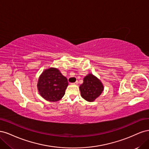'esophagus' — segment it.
Instances as JSON below:
<instances>
[{
    "instance_id": "1",
    "label": "esophagus",
    "mask_w": 149,
    "mask_h": 149,
    "mask_svg": "<svg viewBox=\"0 0 149 149\" xmlns=\"http://www.w3.org/2000/svg\"><path fill=\"white\" fill-rule=\"evenodd\" d=\"M78 84V81H76L75 82V83H71V84Z\"/></svg>"
}]
</instances>
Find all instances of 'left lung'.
<instances>
[{
	"label": "left lung",
	"mask_w": 149,
	"mask_h": 149,
	"mask_svg": "<svg viewBox=\"0 0 149 149\" xmlns=\"http://www.w3.org/2000/svg\"><path fill=\"white\" fill-rule=\"evenodd\" d=\"M81 95L86 101L93 102L100 96L104 90L101 81L93 74H88L83 79V83L80 85Z\"/></svg>",
	"instance_id": "obj_1"
}]
</instances>
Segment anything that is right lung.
<instances>
[{"label": "right lung", "mask_w": 149, "mask_h": 149, "mask_svg": "<svg viewBox=\"0 0 149 149\" xmlns=\"http://www.w3.org/2000/svg\"><path fill=\"white\" fill-rule=\"evenodd\" d=\"M68 85L66 78L59 70L55 68H49L40 76L37 88L40 96L45 100L56 102L65 95Z\"/></svg>", "instance_id": "obj_1"}]
</instances>
